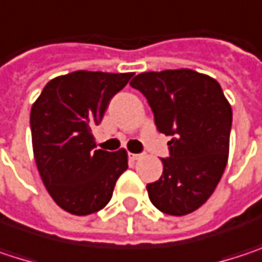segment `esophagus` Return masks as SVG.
Masks as SVG:
<instances>
[{"mask_svg": "<svg viewBox=\"0 0 262 262\" xmlns=\"http://www.w3.org/2000/svg\"><path fill=\"white\" fill-rule=\"evenodd\" d=\"M129 158H130L132 161H138V159H141V158H142V155H139V153H130V155H129Z\"/></svg>", "mask_w": 262, "mask_h": 262, "instance_id": "esophagus-1", "label": "esophagus"}]
</instances>
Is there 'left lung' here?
<instances>
[{
  "mask_svg": "<svg viewBox=\"0 0 262 262\" xmlns=\"http://www.w3.org/2000/svg\"><path fill=\"white\" fill-rule=\"evenodd\" d=\"M148 101L168 141L159 181L147 185L150 202L168 215L199 209L219 185L229 156L232 109L217 80L192 70L142 73L130 81Z\"/></svg>",
  "mask_w": 262,
  "mask_h": 262,
  "instance_id": "8db88e82",
  "label": "left lung"
}]
</instances>
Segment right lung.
I'll return each instance as SVG.
<instances>
[{
	"instance_id": "add662e5",
	"label": "right lung",
	"mask_w": 262,
	"mask_h": 262,
	"mask_svg": "<svg viewBox=\"0 0 262 262\" xmlns=\"http://www.w3.org/2000/svg\"><path fill=\"white\" fill-rule=\"evenodd\" d=\"M133 73L74 71L50 80L31 106L34 161L53 200L67 212L88 215L103 209L118 178L127 170V151L95 150L92 135L111 98Z\"/></svg>"
}]
</instances>
